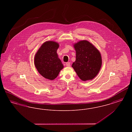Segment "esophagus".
Listing matches in <instances>:
<instances>
[{
    "label": "esophagus",
    "mask_w": 132,
    "mask_h": 132,
    "mask_svg": "<svg viewBox=\"0 0 132 132\" xmlns=\"http://www.w3.org/2000/svg\"><path fill=\"white\" fill-rule=\"evenodd\" d=\"M66 66H67V67H70V65H71V64H70V62H67V63H66Z\"/></svg>",
    "instance_id": "1"
}]
</instances>
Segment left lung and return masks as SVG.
Wrapping results in <instances>:
<instances>
[{
	"instance_id": "left-lung-1",
	"label": "left lung",
	"mask_w": 132,
	"mask_h": 132,
	"mask_svg": "<svg viewBox=\"0 0 132 132\" xmlns=\"http://www.w3.org/2000/svg\"><path fill=\"white\" fill-rule=\"evenodd\" d=\"M74 48L76 58L72 67L82 81L92 80L101 69L102 60L100 52L87 40L78 42L74 44Z\"/></svg>"
}]
</instances>
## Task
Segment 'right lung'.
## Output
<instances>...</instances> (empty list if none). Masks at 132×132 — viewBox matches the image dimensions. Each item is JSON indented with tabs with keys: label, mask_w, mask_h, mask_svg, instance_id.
Masks as SVG:
<instances>
[{
	"label": "right lung",
	"mask_w": 132,
	"mask_h": 132,
	"mask_svg": "<svg viewBox=\"0 0 132 132\" xmlns=\"http://www.w3.org/2000/svg\"><path fill=\"white\" fill-rule=\"evenodd\" d=\"M58 47L59 44L56 42H46L42 44L35 57V65L38 72L50 80L55 79L64 67L57 54Z\"/></svg>",
	"instance_id": "1"
}]
</instances>
